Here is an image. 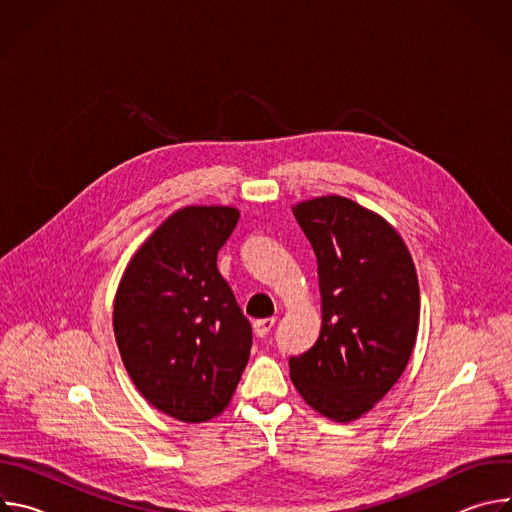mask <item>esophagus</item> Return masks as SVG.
<instances>
[{"label": "esophagus", "instance_id": "esophagus-1", "mask_svg": "<svg viewBox=\"0 0 512 512\" xmlns=\"http://www.w3.org/2000/svg\"><path fill=\"white\" fill-rule=\"evenodd\" d=\"M273 326H275V318H263V320L253 322V330L259 338H265Z\"/></svg>", "mask_w": 512, "mask_h": 512}]
</instances>
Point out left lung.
<instances>
[{
	"mask_svg": "<svg viewBox=\"0 0 512 512\" xmlns=\"http://www.w3.org/2000/svg\"><path fill=\"white\" fill-rule=\"evenodd\" d=\"M318 259L322 328L289 358V377L320 415L348 423L399 381L419 330L413 257L385 218L328 194L291 206Z\"/></svg>",
	"mask_w": 512,
	"mask_h": 512,
	"instance_id": "1",
	"label": "left lung"
}]
</instances>
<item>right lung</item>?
<instances>
[{"label":"right lung","mask_w":512,"mask_h":512,"mask_svg":"<svg viewBox=\"0 0 512 512\" xmlns=\"http://www.w3.org/2000/svg\"><path fill=\"white\" fill-rule=\"evenodd\" d=\"M239 223L235 206H184L129 259L113 332L137 391L158 411L202 423L221 415L251 352V324L216 255Z\"/></svg>","instance_id":"right-lung-1"}]
</instances>
